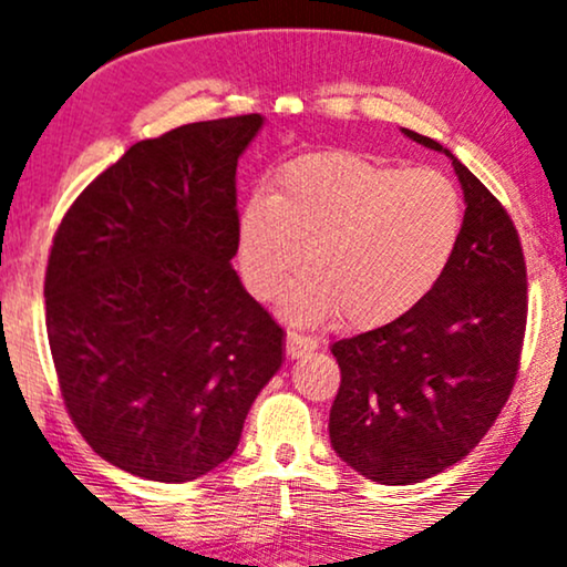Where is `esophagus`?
Returning <instances> with one entry per match:
<instances>
[{
  "mask_svg": "<svg viewBox=\"0 0 567 567\" xmlns=\"http://www.w3.org/2000/svg\"><path fill=\"white\" fill-rule=\"evenodd\" d=\"M319 348V340L311 334H300V332H288V340H285V350H288L290 358H300L313 353Z\"/></svg>",
  "mask_w": 567,
  "mask_h": 567,
  "instance_id": "34e87169",
  "label": "esophagus"
}]
</instances>
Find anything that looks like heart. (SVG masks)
Listing matches in <instances>:
<instances>
[{
	"label": "heart",
	"instance_id": "obj_1",
	"mask_svg": "<svg viewBox=\"0 0 567 567\" xmlns=\"http://www.w3.org/2000/svg\"><path fill=\"white\" fill-rule=\"evenodd\" d=\"M463 198L436 169H403L350 152L308 154L279 175L271 198L240 217V269L256 298H271L300 267L282 298L300 324L346 313L379 327L419 303L453 259Z\"/></svg>",
	"mask_w": 567,
	"mask_h": 567
}]
</instances>
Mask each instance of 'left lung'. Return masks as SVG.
Instances as JSON below:
<instances>
[{"instance_id": "obj_1", "label": "left lung", "mask_w": 567, "mask_h": 567, "mask_svg": "<svg viewBox=\"0 0 567 567\" xmlns=\"http://www.w3.org/2000/svg\"><path fill=\"white\" fill-rule=\"evenodd\" d=\"M461 181L463 233L440 282L390 324L337 340L334 453L386 486L424 482L463 461L511 398L526 332V261L513 219L442 143Z\"/></svg>"}]
</instances>
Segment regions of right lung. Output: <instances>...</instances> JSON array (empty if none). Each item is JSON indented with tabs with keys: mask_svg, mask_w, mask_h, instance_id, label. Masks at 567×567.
Returning <instances> with one entry per match:
<instances>
[{
	"mask_svg": "<svg viewBox=\"0 0 567 567\" xmlns=\"http://www.w3.org/2000/svg\"><path fill=\"white\" fill-rule=\"evenodd\" d=\"M261 114L138 141L70 206L49 254L47 334L70 419L102 455L183 484L238 450L285 332L233 256L235 172Z\"/></svg>",
	"mask_w": 567,
	"mask_h": 567,
	"instance_id": "right-lung-1",
	"label": "right lung"
}]
</instances>
